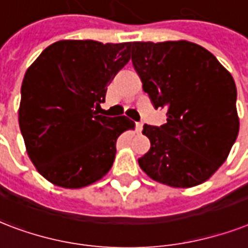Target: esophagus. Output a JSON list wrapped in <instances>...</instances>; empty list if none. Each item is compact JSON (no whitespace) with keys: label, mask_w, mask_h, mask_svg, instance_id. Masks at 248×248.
<instances>
[{"label":"esophagus","mask_w":248,"mask_h":248,"mask_svg":"<svg viewBox=\"0 0 248 248\" xmlns=\"http://www.w3.org/2000/svg\"><path fill=\"white\" fill-rule=\"evenodd\" d=\"M142 128H143V123L136 122V130H137V133H141Z\"/></svg>","instance_id":"esophagus-1"}]
</instances>
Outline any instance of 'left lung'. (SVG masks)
Wrapping results in <instances>:
<instances>
[{"mask_svg": "<svg viewBox=\"0 0 248 248\" xmlns=\"http://www.w3.org/2000/svg\"><path fill=\"white\" fill-rule=\"evenodd\" d=\"M132 63L162 126L145 124L150 150L138 164L151 180L172 187L207 181L225 162L239 132L233 76L194 42H133Z\"/></svg>", "mask_w": 248, "mask_h": 248, "instance_id": "1", "label": "left lung"}]
</instances>
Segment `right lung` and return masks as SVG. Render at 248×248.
Segmentation results:
<instances>
[{"label": "right lung", "instance_id": "add662e5", "mask_svg": "<svg viewBox=\"0 0 248 248\" xmlns=\"http://www.w3.org/2000/svg\"><path fill=\"white\" fill-rule=\"evenodd\" d=\"M130 49L132 42L62 40L28 67L19 126L31 162L51 184L80 189L111 170L116 140L134 129V122L98 115L97 108L107 85L129 62Z\"/></svg>", "mask_w": 248, "mask_h": 248}]
</instances>
